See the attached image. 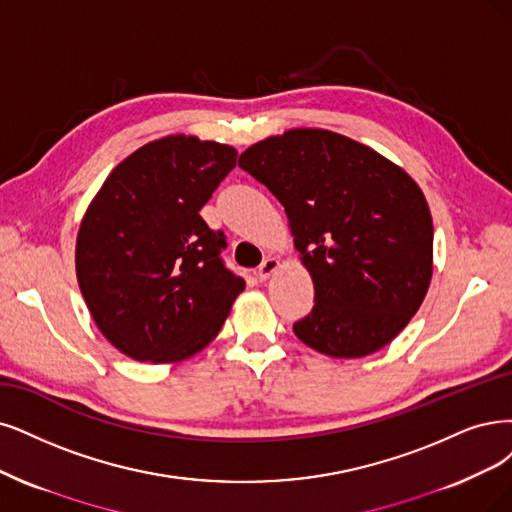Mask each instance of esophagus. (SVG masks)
Here are the masks:
<instances>
[{"label":"esophagus","instance_id":"obj_1","mask_svg":"<svg viewBox=\"0 0 512 512\" xmlns=\"http://www.w3.org/2000/svg\"><path fill=\"white\" fill-rule=\"evenodd\" d=\"M278 266H280V261H278L276 257L263 259V263H261V266L257 268V276H259V280H268V278L278 270Z\"/></svg>","mask_w":512,"mask_h":512}]
</instances>
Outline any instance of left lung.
I'll use <instances>...</instances> for the list:
<instances>
[{"instance_id":"obj_1","label":"left lung","mask_w":512,"mask_h":512,"mask_svg":"<svg viewBox=\"0 0 512 512\" xmlns=\"http://www.w3.org/2000/svg\"><path fill=\"white\" fill-rule=\"evenodd\" d=\"M238 166L285 206L314 280V308L293 325L310 348L356 358L399 335L432 276V217L403 168L320 128H295L244 151Z\"/></svg>"}]
</instances>
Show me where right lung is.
<instances>
[{
    "mask_svg": "<svg viewBox=\"0 0 512 512\" xmlns=\"http://www.w3.org/2000/svg\"><path fill=\"white\" fill-rule=\"evenodd\" d=\"M238 151L196 137H164L111 170L90 202L75 270L101 333L141 363H173L221 331L244 280L200 208L236 166Z\"/></svg>",
    "mask_w": 512,
    "mask_h": 512,
    "instance_id": "right-lung-1",
    "label": "right lung"
}]
</instances>
